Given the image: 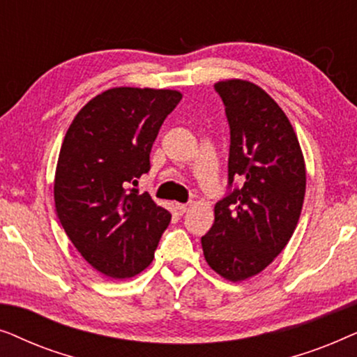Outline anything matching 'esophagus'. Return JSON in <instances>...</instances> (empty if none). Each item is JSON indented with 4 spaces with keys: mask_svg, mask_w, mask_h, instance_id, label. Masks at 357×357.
Wrapping results in <instances>:
<instances>
[{
    "mask_svg": "<svg viewBox=\"0 0 357 357\" xmlns=\"http://www.w3.org/2000/svg\"><path fill=\"white\" fill-rule=\"evenodd\" d=\"M175 209H177V213L185 214L190 209V203H175Z\"/></svg>",
    "mask_w": 357,
    "mask_h": 357,
    "instance_id": "esophagus-1",
    "label": "esophagus"
}]
</instances>
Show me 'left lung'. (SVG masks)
Here are the masks:
<instances>
[{"label": "left lung", "mask_w": 357, "mask_h": 357, "mask_svg": "<svg viewBox=\"0 0 357 357\" xmlns=\"http://www.w3.org/2000/svg\"><path fill=\"white\" fill-rule=\"evenodd\" d=\"M231 128L229 187L202 237L208 265L232 282L258 275L289 242L305 197V162L284 112L260 86L243 79L214 84Z\"/></svg>", "instance_id": "left-lung-1"}]
</instances>
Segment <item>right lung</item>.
<instances>
[{"instance_id": "1", "label": "right lung", "mask_w": 357, "mask_h": 357, "mask_svg": "<svg viewBox=\"0 0 357 357\" xmlns=\"http://www.w3.org/2000/svg\"><path fill=\"white\" fill-rule=\"evenodd\" d=\"M178 91L112 87L91 99L68 128L53 197L58 219L81 257L125 280L151 265L170 213L130 185L148 172L160 125Z\"/></svg>"}]
</instances>
